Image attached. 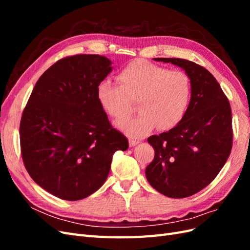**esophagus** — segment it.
I'll return each mask as SVG.
<instances>
[{
	"label": "esophagus",
	"mask_w": 250,
	"mask_h": 250,
	"mask_svg": "<svg viewBox=\"0 0 250 250\" xmlns=\"http://www.w3.org/2000/svg\"><path fill=\"white\" fill-rule=\"evenodd\" d=\"M140 141L139 140H134V139H129V146L130 147H133L137 145V144H139Z\"/></svg>",
	"instance_id": "1"
}]
</instances>
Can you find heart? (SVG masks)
<instances>
[{
  "instance_id": "obj_1",
  "label": "heart",
  "mask_w": 250,
  "mask_h": 250,
  "mask_svg": "<svg viewBox=\"0 0 250 250\" xmlns=\"http://www.w3.org/2000/svg\"><path fill=\"white\" fill-rule=\"evenodd\" d=\"M120 85L104 80L97 86L101 108L115 120L126 118L137 102L140 115L119 121L116 126L128 137H145L157 126L160 130L175 127L185 117L192 96L188 75L169 70L146 60H134L118 75Z\"/></svg>"
}]
</instances>
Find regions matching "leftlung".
I'll return each instance as SVG.
<instances>
[{"label": "left lung", "instance_id": "8db88e82", "mask_svg": "<svg viewBox=\"0 0 250 250\" xmlns=\"http://www.w3.org/2000/svg\"><path fill=\"white\" fill-rule=\"evenodd\" d=\"M154 60L184 69L191 79L192 96L175 127L148 138L155 155L146 177L165 196L186 198L208 186L228 161L232 146L230 104L206 67L181 58Z\"/></svg>", "mask_w": 250, "mask_h": 250}]
</instances>
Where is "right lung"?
<instances>
[{
	"instance_id": "1",
	"label": "right lung",
	"mask_w": 250,
	"mask_h": 250,
	"mask_svg": "<svg viewBox=\"0 0 250 250\" xmlns=\"http://www.w3.org/2000/svg\"><path fill=\"white\" fill-rule=\"evenodd\" d=\"M105 56L59 59L37 80L20 124L21 152L29 175L56 197L76 201L106 180L112 155L128 148L97 100L111 72Z\"/></svg>"
}]
</instances>
